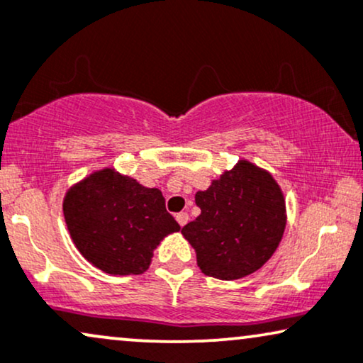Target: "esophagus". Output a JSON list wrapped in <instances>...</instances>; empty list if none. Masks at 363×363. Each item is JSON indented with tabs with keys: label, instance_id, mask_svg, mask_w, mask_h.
I'll return each instance as SVG.
<instances>
[{
	"label": "esophagus",
	"instance_id": "1",
	"mask_svg": "<svg viewBox=\"0 0 363 363\" xmlns=\"http://www.w3.org/2000/svg\"><path fill=\"white\" fill-rule=\"evenodd\" d=\"M176 221L179 223V226H184V224H187V221H189V214L184 213V211H182V213H177Z\"/></svg>",
	"mask_w": 363,
	"mask_h": 363
}]
</instances>
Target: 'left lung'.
Masks as SVG:
<instances>
[{"label":"left lung","instance_id":"left-lung-1","mask_svg":"<svg viewBox=\"0 0 363 363\" xmlns=\"http://www.w3.org/2000/svg\"><path fill=\"white\" fill-rule=\"evenodd\" d=\"M201 214L182 228L208 277L240 279L259 269L281 241L283 192L263 169L240 160L235 169L196 194Z\"/></svg>","mask_w":363,"mask_h":363}]
</instances>
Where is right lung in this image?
I'll use <instances>...</instances> for the list:
<instances>
[{
    "instance_id": "add662e5",
    "label": "right lung",
    "mask_w": 363,
    "mask_h": 363,
    "mask_svg": "<svg viewBox=\"0 0 363 363\" xmlns=\"http://www.w3.org/2000/svg\"><path fill=\"white\" fill-rule=\"evenodd\" d=\"M63 214L79 251L105 273L140 274L164 236L181 229L159 189L104 169L73 186Z\"/></svg>"
}]
</instances>
